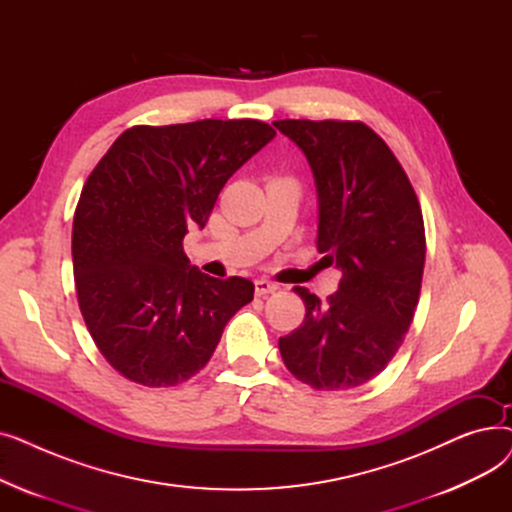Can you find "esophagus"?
Returning a JSON list of instances; mask_svg holds the SVG:
<instances>
[{
    "label": "esophagus",
    "mask_w": 512,
    "mask_h": 512,
    "mask_svg": "<svg viewBox=\"0 0 512 512\" xmlns=\"http://www.w3.org/2000/svg\"><path fill=\"white\" fill-rule=\"evenodd\" d=\"M276 290H278V286L270 280H263V278L255 280V294H257V297H265V294H272Z\"/></svg>",
    "instance_id": "1"
}]
</instances>
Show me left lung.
Masks as SVG:
<instances>
[{
  "mask_svg": "<svg viewBox=\"0 0 512 512\" xmlns=\"http://www.w3.org/2000/svg\"><path fill=\"white\" fill-rule=\"evenodd\" d=\"M313 170L317 249L342 272L321 303L307 288L305 321L280 338L294 378L315 390H348L375 378L396 355L415 307L425 263V228L409 176L363 122L278 120Z\"/></svg>",
  "mask_w": 512,
  "mask_h": 512,
  "instance_id": "1",
  "label": "left lung"
}]
</instances>
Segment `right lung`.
Listing matches in <instances>:
<instances>
[{"mask_svg":"<svg viewBox=\"0 0 512 512\" xmlns=\"http://www.w3.org/2000/svg\"><path fill=\"white\" fill-rule=\"evenodd\" d=\"M274 137L249 118L132 126L89 174L72 224L76 297L99 353L126 380H191L230 317L253 301V282L199 272L182 240Z\"/></svg>","mask_w":512,"mask_h":512,"instance_id":"add662e5","label":"right lung"}]
</instances>
